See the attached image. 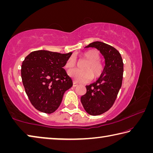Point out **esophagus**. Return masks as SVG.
Instances as JSON below:
<instances>
[{"label":"esophagus","instance_id":"esophagus-1","mask_svg":"<svg viewBox=\"0 0 153 153\" xmlns=\"http://www.w3.org/2000/svg\"><path fill=\"white\" fill-rule=\"evenodd\" d=\"M77 85H78V84H77V83L76 81H74V82H73V86H74V87H76V86H77Z\"/></svg>","mask_w":153,"mask_h":153}]
</instances>
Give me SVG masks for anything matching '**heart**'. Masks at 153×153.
I'll list each match as a JSON object with an SVG mask.
<instances>
[{"label": "heart", "mask_w": 153, "mask_h": 153, "mask_svg": "<svg viewBox=\"0 0 153 153\" xmlns=\"http://www.w3.org/2000/svg\"><path fill=\"white\" fill-rule=\"evenodd\" d=\"M88 62L84 67V71L78 69H71L68 71L69 76L75 81L79 83L89 82L93 76L94 78L100 77L103 71V65L99 60L100 55L96 50H89L82 55ZM76 65V61L73 57L68 59L65 63V67L71 69Z\"/></svg>", "instance_id": "b5f03b06"}]
</instances>
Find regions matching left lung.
Segmentation results:
<instances>
[{
  "label": "left lung",
  "instance_id": "1",
  "mask_svg": "<svg viewBox=\"0 0 153 153\" xmlns=\"http://www.w3.org/2000/svg\"><path fill=\"white\" fill-rule=\"evenodd\" d=\"M85 48H95L105 59L103 71L96 82L86 86V93L81 102L85 111L91 115H99L112 107L121 87L123 63L119 51L102 42H93Z\"/></svg>",
  "mask_w": 153,
  "mask_h": 153
}]
</instances>
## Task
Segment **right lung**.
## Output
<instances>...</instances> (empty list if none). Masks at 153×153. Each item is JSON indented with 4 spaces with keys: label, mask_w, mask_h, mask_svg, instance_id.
Listing matches in <instances>:
<instances>
[{
    "label": "right lung",
    "mask_w": 153,
    "mask_h": 153,
    "mask_svg": "<svg viewBox=\"0 0 153 153\" xmlns=\"http://www.w3.org/2000/svg\"><path fill=\"white\" fill-rule=\"evenodd\" d=\"M71 54L36 51L23 61V84L31 103L37 110L48 114L55 112L65 92L73 86L72 79L63 69Z\"/></svg>",
    "instance_id": "1"
}]
</instances>
